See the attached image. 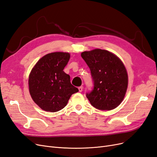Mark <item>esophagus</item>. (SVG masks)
Instances as JSON below:
<instances>
[{
	"mask_svg": "<svg viewBox=\"0 0 157 157\" xmlns=\"http://www.w3.org/2000/svg\"><path fill=\"white\" fill-rule=\"evenodd\" d=\"M82 90H83V86H80V87H78V91L80 92H82Z\"/></svg>",
	"mask_w": 157,
	"mask_h": 157,
	"instance_id": "1",
	"label": "esophagus"
}]
</instances>
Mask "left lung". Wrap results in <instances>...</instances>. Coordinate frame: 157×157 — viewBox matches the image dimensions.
<instances>
[{
    "mask_svg": "<svg viewBox=\"0 0 157 157\" xmlns=\"http://www.w3.org/2000/svg\"><path fill=\"white\" fill-rule=\"evenodd\" d=\"M81 56L89 67L94 88L86 97L97 109L110 110L122 102L128 86V75L123 62L113 53L99 48L84 51Z\"/></svg>",
    "mask_w": 157,
    "mask_h": 157,
    "instance_id": "1",
    "label": "left lung"
}]
</instances>
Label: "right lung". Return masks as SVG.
Instances as JSON below:
<instances>
[{
  "instance_id": "obj_1",
  "label": "right lung",
  "mask_w": 157,
  "mask_h": 157,
  "mask_svg": "<svg viewBox=\"0 0 157 157\" xmlns=\"http://www.w3.org/2000/svg\"><path fill=\"white\" fill-rule=\"evenodd\" d=\"M70 58L68 52H55L43 56L32 69L29 78L32 99L42 110L55 112L67 104L72 94L78 91L63 71Z\"/></svg>"
}]
</instances>
